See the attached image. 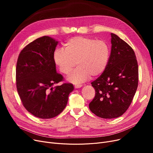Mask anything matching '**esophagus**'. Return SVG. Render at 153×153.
Returning a JSON list of instances; mask_svg holds the SVG:
<instances>
[{
	"instance_id": "obj_1",
	"label": "esophagus",
	"mask_w": 153,
	"mask_h": 153,
	"mask_svg": "<svg viewBox=\"0 0 153 153\" xmlns=\"http://www.w3.org/2000/svg\"><path fill=\"white\" fill-rule=\"evenodd\" d=\"M81 87H82V85L81 84H77V85H75L74 87L76 88V89H78V88H81Z\"/></svg>"
}]
</instances>
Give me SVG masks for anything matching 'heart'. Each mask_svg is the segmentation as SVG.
<instances>
[{
    "instance_id": "b5f03b06",
    "label": "heart",
    "mask_w": 153,
    "mask_h": 153,
    "mask_svg": "<svg viewBox=\"0 0 153 153\" xmlns=\"http://www.w3.org/2000/svg\"><path fill=\"white\" fill-rule=\"evenodd\" d=\"M110 47L103 40L82 36H75L64 44V50L56 49L53 59L59 71L73 84L86 81L91 76L96 77L105 70L110 59Z\"/></svg>"
}]
</instances>
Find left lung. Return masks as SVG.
I'll use <instances>...</instances> for the list:
<instances>
[{
  "instance_id": "8db88e82",
  "label": "left lung",
  "mask_w": 153,
  "mask_h": 153,
  "mask_svg": "<svg viewBox=\"0 0 153 153\" xmlns=\"http://www.w3.org/2000/svg\"><path fill=\"white\" fill-rule=\"evenodd\" d=\"M111 48L108 65L91 82L95 95L91 111L102 118L122 116L130 105L138 84V66L132 48L111 33Z\"/></svg>"
}]
</instances>
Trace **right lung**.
Instances as JSON below:
<instances>
[{
  "label": "right lung",
  "mask_w": 153,
  "mask_h": 153,
  "mask_svg": "<svg viewBox=\"0 0 153 153\" xmlns=\"http://www.w3.org/2000/svg\"><path fill=\"white\" fill-rule=\"evenodd\" d=\"M58 41L44 36L29 43L19 54L16 67V85L23 105L35 117L49 119L66 107L70 83L54 87L63 81L57 73L53 54Z\"/></svg>",
  "instance_id": "obj_1"
}]
</instances>
